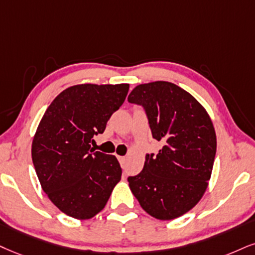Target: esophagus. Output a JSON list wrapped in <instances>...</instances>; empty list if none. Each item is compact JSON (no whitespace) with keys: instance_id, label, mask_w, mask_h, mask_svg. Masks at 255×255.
<instances>
[{"instance_id":"esophagus-1","label":"esophagus","mask_w":255,"mask_h":255,"mask_svg":"<svg viewBox=\"0 0 255 255\" xmlns=\"http://www.w3.org/2000/svg\"><path fill=\"white\" fill-rule=\"evenodd\" d=\"M118 158V161H119V163H121L122 165H124V163H125V161H127V158H125L124 156H118L117 157Z\"/></svg>"}]
</instances>
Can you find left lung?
Listing matches in <instances>:
<instances>
[{"label":"left lung","mask_w":255,"mask_h":255,"mask_svg":"<svg viewBox=\"0 0 255 255\" xmlns=\"http://www.w3.org/2000/svg\"><path fill=\"white\" fill-rule=\"evenodd\" d=\"M128 103L144 109L158 153H146L139 174L128 177L130 189L147 214L180 218L203 196L216 153L212 119L196 99L168 81L134 87Z\"/></svg>","instance_id":"obj_1"}]
</instances>
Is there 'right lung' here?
I'll return each mask as SVG.
<instances>
[{"instance_id": "add662e5", "label": "right lung", "mask_w": 255, "mask_h": 255, "mask_svg": "<svg viewBox=\"0 0 255 255\" xmlns=\"http://www.w3.org/2000/svg\"><path fill=\"white\" fill-rule=\"evenodd\" d=\"M128 84L71 86L53 100L31 144V159L41 187L66 215L93 218L121 181L113 155L94 151L93 137L105 131L124 103Z\"/></svg>"}]
</instances>
